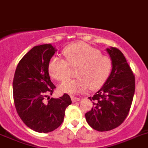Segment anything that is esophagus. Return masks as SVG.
<instances>
[{
    "label": "esophagus",
    "instance_id": "34e87169",
    "mask_svg": "<svg viewBox=\"0 0 148 148\" xmlns=\"http://www.w3.org/2000/svg\"><path fill=\"white\" fill-rule=\"evenodd\" d=\"M71 100L73 102H76V101H80V98H77V97H74V96H71Z\"/></svg>",
    "mask_w": 148,
    "mask_h": 148
}]
</instances>
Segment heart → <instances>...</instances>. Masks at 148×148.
Masks as SVG:
<instances>
[{
	"mask_svg": "<svg viewBox=\"0 0 148 148\" xmlns=\"http://www.w3.org/2000/svg\"><path fill=\"white\" fill-rule=\"evenodd\" d=\"M65 61L57 56L49 59L47 68L51 77L63 80L67 77L69 67L76 68L74 80H65L59 86L62 92L80 94L89 87L92 90L101 88L110 75L112 62L108 56L101 55L99 49L84 43H75L62 51Z\"/></svg>",
	"mask_w": 148,
	"mask_h": 148,
	"instance_id": "b5f03b06",
	"label": "heart"
}]
</instances>
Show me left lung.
<instances>
[{"instance_id":"1","label":"left lung","mask_w":148,"mask_h":148,"mask_svg":"<svg viewBox=\"0 0 148 148\" xmlns=\"http://www.w3.org/2000/svg\"><path fill=\"white\" fill-rule=\"evenodd\" d=\"M112 62L110 76L92 97L93 107L85 114L89 126L99 132L114 130L122 124L131 108L135 80L133 72L122 52L115 47L107 49Z\"/></svg>"}]
</instances>
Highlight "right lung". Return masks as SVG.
<instances>
[{"label":"right lung","instance_id":"right-lung-1","mask_svg":"<svg viewBox=\"0 0 148 148\" xmlns=\"http://www.w3.org/2000/svg\"><path fill=\"white\" fill-rule=\"evenodd\" d=\"M56 52L50 43L34 47L22 57L15 71V107L23 123L38 132L47 133L59 127L64 120L65 109L71 104L66 93L58 99H44L56 88L47 68Z\"/></svg>","mask_w":148,"mask_h":148}]
</instances>
